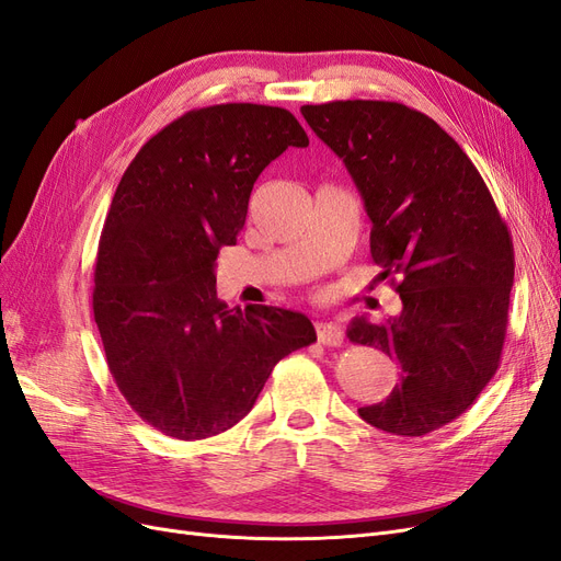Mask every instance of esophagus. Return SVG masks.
I'll return each instance as SVG.
<instances>
[{
	"mask_svg": "<svg viewBox=\"0 0 561 561\" xmlns=\"http://www.w3.org/2000/svg\"><path fill=\"white\" fill-rule=\"evenodd\" d=\"M316 334H318V342L325 344V346H339L344 342V330L339 322L325 320V322H316Z\"/></svg>",
	"mask_w": 561,
	"mask_h": 561,
	"instance_id": "1",
	"label": "esophagus"
}]
</instances>
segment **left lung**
<instances>
[{
  "mask_svg": "<svg viewBox=\"0 0 561 561\" xmlns=\"http://www.w3.org/2000/svg\"><path fill=\"white\" fill-rule=\"evenodd\" d=\"M301 114L358 186L379 276L402 278L400 316L355 318L346 330L400 369L393 393L358 414L393 435L437 431L499 369L515 278L511 231L478 168L431 116L386 100H334Z\"/></svg>",
  "mask_w": 561,
  "mask_h": 561,
  "instance_id": "8db88e82",
  "label": "left lung"
}]
</instances>
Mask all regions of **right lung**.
I'll return each mask as SVG.
<instances>
[{
	"instance_id": "right-lung-1",
	"label": "right lung",
	"mask_w": 561,
	"mask_h": 561,
	"mask_svg": "<svg viewBox=\"0 0 561 561\" xmlns=\"http://www.w3.org/2000/svg\"><path fill=\"white\" fill-rule=\"evenodd\" d=\"M307 145L283 107H201L145 142L116 186L93 316L122 396L168 437L236 426L276 363L316 342L304 313L229 309L215 290L219 248L236 245L260 173L287 147Z\"/></svg>"
}]
</instances>
